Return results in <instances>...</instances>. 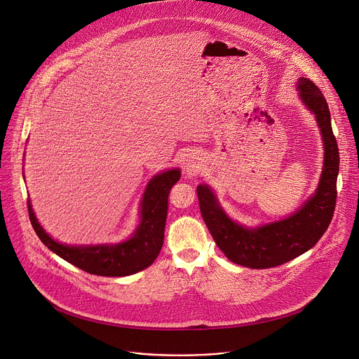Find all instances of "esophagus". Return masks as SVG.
Returning a JSON list of instances; mask_svg holds the SVG:
<instances>
[{"label": "esophagus", "mask_w": 359, "mask_h": 359, "mask_svg": "<svg viewBox=\"0 0 359 359\" xmlns=\"http://www.w3.org/2000/svg\"><path fill=\"white\" fill-rule=\"evenodd\" d=\"M183 172L187 175H196L201 166V159L197 155H184L182 158Z\"/></svg>", "instance_id": "34e87169"}]
</instances>
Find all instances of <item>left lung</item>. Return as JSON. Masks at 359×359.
<instances>
[{"instance_id": "8db88e82", "label": "left lung", "mask_w": 359, "mask_h": 359, "mask_svg": "<svg viewBox=\"0 0 359 359\" xmlns=\"http://www.w3.org/2000/svg\"><path fill=\"white\" fill-rule=\"evenodd\" d=\"M297 85L304 105L316 115L324 140V168L314 196L287 219L248 229L223 212L208 184L197 186L200 212L217 247L230 262L248 269L281 266L309 251L327 231L334 216L339 151L328 104L313 81L299 78Z\"/></svg>"}]
</instances>
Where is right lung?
Instances as JSON below:
<instances>
[{
  "label": "right lung",
  "mask_w": 359,
  "mask_h": 359,
  "mask_svg": "<svg viewBox=\"0 0 359 359\" xmlns=\"http://www.w3.org/2000/svg\"><path fill=\"white\" fill-rule=\"evenodd\" d=\"M179 179L180 170L173 169L156 175L149 182L140 203V224L129 240L118 244H61L50 238L41 227L28 200L29 220L39 240L72 266L102 277L130 276L149 267L159 255L165 238L168 197Z\"/></svg>",
  "instance_id": "obj_1"
}]
</instances>
